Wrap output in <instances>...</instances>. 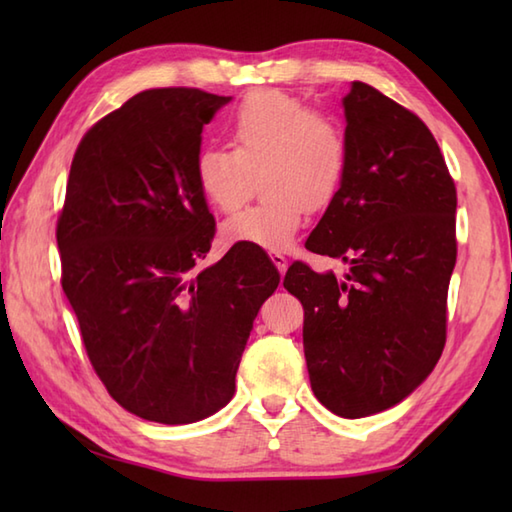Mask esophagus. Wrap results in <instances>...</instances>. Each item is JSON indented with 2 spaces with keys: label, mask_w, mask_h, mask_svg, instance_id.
I'll list each match as a JSON object with an SVG mask.
<instances>
[{
  "label": "esophagus",
  "mask_w": 512,
  "mask_h": 512,
  "mask_svg": "<svg viewBox=\"0 0 512 512\" xmlns=\"http://www.w3.org/2000/svg\"><path fill=\"white\" fill-rule=\"evenodd\" d=\"M270 259H273V264L277 266V270H279V273H281V275H284V273H286V270H288V259H286L284 255H281V253H270Z\"/></svg>",
  "instance_id": "34e87169"
}]
</instances>
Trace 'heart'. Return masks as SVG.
<instances>
[{
  "mask_svg": "<svg viewBox=\"0 0 512 512\" xmlns=\"http://www.w3.org/2000/svg\"><path fill=\"white\" fill-rule=\"evenodd\" d=\"M231 149L206 147L195 160V182L215 209L231 213L246 202L257 173L268 195L222 224L231 244L284 250L308 211H321L339 193L350 147L334 116L312 112L281 90L248 94L228 118Z\"/></svg>",
  "mask_w": 512,
  "mask_h": 512,
  "instance_id": "1",
  "label": "heart"
}]
</instances>
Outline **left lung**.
I'll return each mask as SVG.
<instances>
[{"label": "left lung", "mask_w": 512, "mask_h": 512, "mask_svg": "<svg viewBox=\"0 0 512 512\" xmlns=\"http://www.w3.org/2000/svg\"><path fill=\"white\" fill-rule=\"evenodd\" d=\"M343 112L347 171L306 248L347 273L295 262L284 288L306 312L314 396L336 416L365 418L405 400L444 350L458 195L416 114L361 81Z\"/></svg>", "instance_id": "1"}]
</instances>
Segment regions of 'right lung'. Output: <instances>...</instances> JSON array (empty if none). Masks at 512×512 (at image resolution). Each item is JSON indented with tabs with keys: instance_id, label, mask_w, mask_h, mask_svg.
Segmentation results:
<instances>
[{
	"instance_id": "1",
	"label": "right lung",
	"mask_w": 512,
	"mask_h": 512,
	"mask_svg": "<svg viewBox=\"0 0 512 512\" xmlns=\"http://www.w3.org/2000/svg\"><path fill=\"white\" fill-rule=\"evenodd\" d=\"M231 101L195 88L132 96L76 149L57 222L61 286L85 352L134 416L189 424L235 394V374L279 273L255 246L211 250L195 182L202 129Z\"/></svg>"
}]
</instances>
